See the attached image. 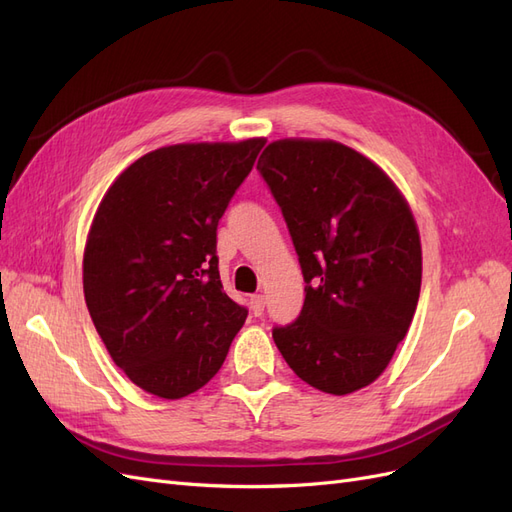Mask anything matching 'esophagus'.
Returning a JSON list of instances; mask_svg holds the SVG:
<instances>
[{
  "label": "esophagus",
  "mask_w": 512,
  "mask_h": 512,
  "mask_svg": "<svg viewBox=\"0 0 512 512\" xmlns=\"http://www.w3.org/2000/svg\"><path fill=\"white\" fill-rule=\"evenodd\" d=\"M250 309L254 316H262V312H265V297H262V294H254L250 299Z\"/></svg>",
  "instance_id": "esophagus-1"
}]
</instances>
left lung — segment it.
I'll use <instances>...</instances> for the list:
<instances>
[{
  "label": "left lung",
  "mask_w": 512,
  "mask_h": 512,
  "mask_svg": "<svg viewBox=\"0 0 512 512\" xmlns=\"http://www.w3.org/2000/svg\"><path fill=\"white\" fill-rule=\"evenodd\" d=\"M299 254L301 316L273 329L290 369L348 395L374 382L406 337L421 292V237L384 170L337 141L282 138L258 160Z\"/></svg>",
  "instance_id": "8db88e82"
}]
</instances>
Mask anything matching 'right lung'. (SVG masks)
<instances>
[{
    "label": "right lung",
    "mask_w": 512,
    "mask_h": 512,
    "mask_svg": "<svg viewBox=\"0 0 512 512\" xmlns=\"http://www.w3.org/2000/svg\"><path fill=\"white\" fill-rule=\"evenodd\" d=\"M262 145L160 147L100 200L83 254L85 303L115 365L151 395L205 386L247 318L222 288L215 230Z\"/></svg>",
    "instance_id": "1"
}]
</instances>
